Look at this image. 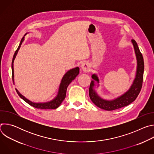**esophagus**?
Wrapping results in <instances>:
<instances>
[{
	"instance_id": "esophagus-1",
	"label": "esophagus",
	"mask_w": 154,
	"mask_h": 154,
	"mask_svg": "<svg viewBox=\"0 0 154 154\" xmlns=\"http://www.w3.org/2000/svg\"><path fill=\"white\" fill-rule=\"evenodd\" d=\"M82 70L85 72H88L90 71V64L87 62H84L81 65Z\"/></svg>"
}]
</instances>
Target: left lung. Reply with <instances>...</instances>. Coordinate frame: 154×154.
<instances>
[{
    "label": "left lung",
    "instance_id": "1",
    "mask_svg": "<svg viewBox=\"0 0 154 154\" xmlns=\"http://www.w3.org/2000/svg\"><path fill=\"white\" fill-rule=\"evenodd\" d=\"M131 42H132L136 55L137 60V68L135 78L133 82L132 85H131L127 91H126L122 95L111 100L103 99L99 96L94 88L95 86L94 82H97L98 83H99V80L97 75L94 74L91 76L93 80L91 82L89 89L90 97L91 101L97 106L105 110L112 111L129 105L137 99L141 90L144 69V60L137 42L134 39H131ZM99 85L98 84L97 86H99Z\"/></svg>",
    "mask_w": 154,
    "mask_h": 154
}]
</instances>
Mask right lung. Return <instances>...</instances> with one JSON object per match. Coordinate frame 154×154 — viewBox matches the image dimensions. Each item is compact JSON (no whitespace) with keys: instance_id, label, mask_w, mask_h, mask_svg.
Returning a JSON list of instances; mask_svg holds the SVG:
<instances>
[{"instance_id":"1","label":"right lung","mask_w":154,"mask_h":154,"mask_svg":"<svg viewBox=\"0 0 154 154\" xmlns=\"http://www.w3.org/2000/svg\"><path fill=\"white\" fill-rule=\"evenodd\" d=\"M27 34V33L24 36V37L22 38L20 40V42L19 43V45L16 51L13 60H12V63H11V69H12V79H13V83H14V68H13V63L14 60L16 58V56L17 54V52L20 48V46L22 45V43L24 40V36ZM79 68L76 67L75 68H73L72 69H70L66 73L64 76L63 77L60 86H59V89L58 91V93L57 96L52 99V100L47 102H43V103H35L33 102L27 98H26L24 96L22 95L16 89V91L17 93V94L19 96L20 98L23 99L25 102H26L27 103L30 105L31 106L36 108H39V109H55L57 108L62 103L63 100L65 99L66 97V90H67V88L68 85L70 84V83L75 79V78L79 75Z\"/></svg>"}]
</instances>
